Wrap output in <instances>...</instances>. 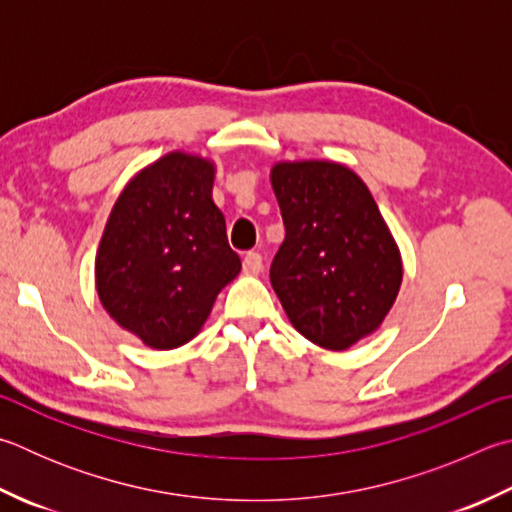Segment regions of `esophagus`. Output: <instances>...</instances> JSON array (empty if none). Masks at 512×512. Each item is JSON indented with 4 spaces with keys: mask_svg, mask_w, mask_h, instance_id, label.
I'll return each instance as SVG.
<instances>
[{
    "mask_svg": "<svg viewBox=\"0 0 512 512\" xmlns=\"http://www.w3.org/2000/svg\"><path fill=\"white\" fill-rule=\"evenodd\" d=\"M262 268H264L262 255H259V253H246V257H244V273L246 275H259V273H262Z\"/></svg>",
    "mask_w": 512,
    "mask_h": 512,
    "instance_id": "1",
    "label": "esophagus"
}]
</instances>
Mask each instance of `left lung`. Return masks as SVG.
Wrapping results in <instances>:
<instances>
[{
    "label": "left lung",
    "instance_id": "1",
    "mask_svg": "<svg viewBox=\"0 0 512 512\" xmlns=\"http://www.w3.org/2000/svg\"><path fill=\"white\" fill-rule=\"evenodd\" d=\"M286 237L271 284L293 327L345 351L383 324L403 282L401 250L360 176L333 161L271 170Z\"/></svg>",
    "mask_w": 512,
    "mask_h": 512
}]
</instances>
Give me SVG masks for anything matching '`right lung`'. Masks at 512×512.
Listing matches in <instances>:
<instances>
[{"label": "right lung", "instance_id": "obj_1", "mask_svg": "<svg viewBox=\"0 0 512 512\" xmlns=\"http://www.w3.org/2000/svg\"><path fill=\"white\" fill-rule=\"evenodd\" d=\"M212 183V161L165 154L125 185L102 232L100 302L152 349H176L197 336L221 288L241 271Z\"/></svg>", "mask_w": 512, "mask_h": 512}]
</instances>
